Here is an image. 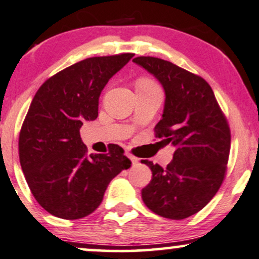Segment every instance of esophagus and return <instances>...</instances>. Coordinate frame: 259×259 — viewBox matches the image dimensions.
<instances>
[{
  "label": "esophagus",
  "instance_id": "1",
  "mask_svg": "<svg viewBox=\"0 0 259 259\" xmlns=\"http://www.w3.org/2000/svg\"><path fill=\"white\" fill-rule=\"evenodd\" d=\"M126 156H127V158H129L130 160H132L133 165H136V163L139 162V158H136V156H134L133 154H130V153H126Z\"/></svg>",
  "mask_w": 259,
  "mask_h": 259
}]
</instances>
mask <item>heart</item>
Instances as JSON below:
<instances>
[{
	"label": "heart",
	"mask_w": 259,
	"mask_h": 259,
	"mask_svg": "<svg viewBox=\"0 0 259 259\" xmlns=\"http://www.w3.org/2000/svg\"><path fill=\"white\" fill-rule=\"evenodd\" d=\"M139 84H143V86H156V84L150 80H142Z\"/></svg>",
	"instance_id": "b5f03b06"
}]
</instances>
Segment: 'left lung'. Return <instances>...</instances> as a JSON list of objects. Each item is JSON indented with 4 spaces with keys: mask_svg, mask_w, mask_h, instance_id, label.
<instances>
[{
    "mask_svg": "<svg viewBox=\"0 0 259 259\" xmlns=\"http://www.w3.org/2000/svg\"><path fill=\"white\" fill-rule=\"evenodd\" d=\"M153 74L165 90L162 118L154 127L163 146L175 148L167 167L143 160L152 181L142 189L150 210L171 220L198 212L219 191L227 171L231 130L204 78L161 58L133 60Z\"/></svg>",
    "mask_w": 259,
    "mask_h": 259,
    "instance_id": "1",
    "label": "left lung"
}]
</instances>
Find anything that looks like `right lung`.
<instances>
[{"mask_svg":"<svg viewBox=\"0 0 259 259\" xmlns=\"http://www.w3.org/2000/svg\"><path fill=\"white\" fill-rule=\"evenodd\" d=\"M133 56L77 62L48 78L32 100L19 135V158L32 195L54 217L90 215L110 182L132 166L117 145L107 154L88 155L80 127L97 118L101 91Z\"/></svg>","mask_w":259,"mask_h":259,"instance_id":"right-lung-1","label":"right lung"}]
</instances>
